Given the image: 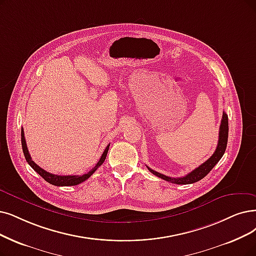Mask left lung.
I'll list each match as a JSON object with an SVG mask.
<instances>
[{
    "instance_id": "obj_1",
    "label": "left lung",
    "mask_w": 256,
    "mask_h": 256,
    "mask_svg": "<svg viewBox=\"0 0 256 256\" xmlns=\"http://www.w3.org/2000/svg\"><path fill=\"white\" fill-rule=\"evenodd\" d=\"M228 132H229L228 116L224 114V112H222V122L220 126V134H218V147H216V151H214L212 156L209 160H207L205 162H202L200 166H198V168H196L193 171L188 173L186 176L178 178H170V176H166L162 174V173H160V172L152 170L149 167H147V168L154 176H156L162 180H165L167 182H170L172 184H178V185H186V184H193L196 182H198L208 174V173L212 170V168L216 165V164L220 162V160L222 158V156H224V151H226V147H227Z\"/></svg>"
}]
</instances>
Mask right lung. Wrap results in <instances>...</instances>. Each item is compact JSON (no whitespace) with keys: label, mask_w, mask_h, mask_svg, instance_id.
<instances>
[{"label":"right lung","mask_w":256,"mask_h":256,"mask_svg":"<svg viewBox=\"0 0 256 256\" xmlns=\"http://www.w3.org/2000/svg\"><path fill=\"white\" fill-rule=\"evenodd\" d=\"M21 136H22V138H21L22 148H23V152H24V156H25V158H26L27 162L29 164L30 167H32L36 173H38V174L42 176L46 182H48L49 184H51V185H54V186H76V185H78V184H80V182H83L87 178H89L96 172V170L106 160L107 152H108V149H109V146H110V144H109L106 147V149L103 152V154H102L100 160L98 162V164L94 166V168H92L89 172H87L86 174H83V176H58V174H52V173H49V172L45 171L44 169H42L40 166L36 165V164L32 160V156H30V154H29V151H28L27 145H26L25 136H24L23 128H22V131H21Z\"/></svg>","instance_id":"add662e5"}]
</instances>
